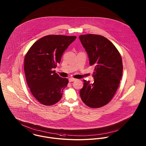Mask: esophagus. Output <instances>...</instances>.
Listing matches in <instances>:
<instances>
[{
    "label": "esophagus",
    "instance_id": "obj_1",
    "mask_svg": "<svg viewBox=\"0 0 146 146\" xmlns=\"http://www.w3.org/2000/svg\"><path fill=\"white\" fill-rule=\"evenodd\" d=\"M76 79H74V78H70V79H69V82H73L76 81Z\"/></svg>",
    "mask_w": 146,
    "mask_h": 146
}]
</instances>
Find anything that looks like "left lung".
I'll return each mask as SVG.
<instances>
[{"label": "left lung", "mask_w": 146, "mask_h": 146, "mask_svg": "<svg viewBox=\"0 0 146 146\" xmlns=\"http://www.w3.org/2000/svg\"><path fill=\"white\" fill-rule=\"evenodd\" d=\"M89 58L90 66L95 67L93 84L84 80L80 91L84 103L93 108L108 104L119 86L123 74L120 53L115 46L104 36L96 34L79 36Z\"/></svg>", "instance_id": "obj_1"}]
</instances>
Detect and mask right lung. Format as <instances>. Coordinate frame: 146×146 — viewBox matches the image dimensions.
I'll return each instance as SVG.
<instances>
[{
	"mask_svg": "<svg viewBox=\"0 0 146 146\" xmlns=\"http://www.w3.org/2000/svg\"><path fill=\"white\" fill-rule=\"evenodd\" d=\"M76 38V36L46 35L35 42L26 54L24 71L27 84L41 104L51 106L61 99L68 80L53 70L61 62L63 52Z\"/></svg>",
	"mask_w": 146,
	"mask_h": 146,
	"instance_id": "obj_1",
	"label": "right lung"
}]
</instances>
